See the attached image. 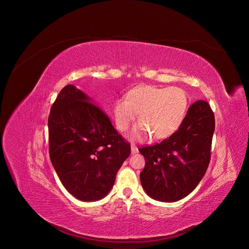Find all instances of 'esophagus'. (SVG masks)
I'll list each match as a JSON object with an SVG mask.
<instances>
[{"mask_svg": "<svg viewBox=\"0 0 249 249\" xmlns=\"http://www.w3.org/2000/svg\"><path fill=\"white\" fill-rule=\"evenodd\" d=\"M138 153V148L135 146V145H131V154L134 155V154H137Z\"/></svg>", "mask_w": 249, "mask_h": 249, "instance_id": "esophagus-1", "label": "esophagus"}]
</instances>
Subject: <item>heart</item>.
Masks as SVG:
<instances>
[{"label":"heart","mask_w":249,"mask_h":249,"mask_svg":"<svg viewBox=\"0 0 249 249\" xmlns=\"http://www.w3.org/2000/svg\"><path fill=\"white\" fill-rule=\"evenodd\" d=\"M187 109L188 95L183 89L150 85L133 89L125 99L119 98L113 105L119 131H126L138 114L140 123L132 135L135 139L149 135L156 140L168 138L179 129Z\"/></svg>","instance_id":"heart-1"}]
</instances>
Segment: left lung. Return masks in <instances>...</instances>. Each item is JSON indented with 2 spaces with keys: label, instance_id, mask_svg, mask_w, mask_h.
<instances>
[{
  "label": "left lung",
  "instance_id": "8db88e82",
  "mask_svg": "<svg viewBox=\"0 0 249 249\" xmlns=\"http://www.w3.org/2000/svg\"><path fill=\"white\" fill-rule=\"evenodd\" d=\"M214 131V113L208 102L198 100L174 134L160 144L139 149L146 161L140 179L147 194L161 202L190 194L207 171Z\"/></svg>",
  "mask_w": 249,
  "mask_h": 249
}]
</instances>
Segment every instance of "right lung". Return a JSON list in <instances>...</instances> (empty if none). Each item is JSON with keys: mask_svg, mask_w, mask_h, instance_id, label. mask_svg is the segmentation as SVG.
Returning a JSON list of instances; mask_svg holds the SVG:
<instances>
[{"mask_svg": "<svg viewBox=\"0 0 249 249\" xmlns=\"http://www.w3.org/2000/svg\"><path fill=\"white\" fill-rule=\"evenodd\" d=\"M49 156L64 187L82 201L100 200L131 154L127 141L91 98L68 85L54 101L49 118Z\"/></svg>", "mask_w": 249, "mask_h": 249, "instance_id": "obj_1", "label": "right lung"}]
</instances>
